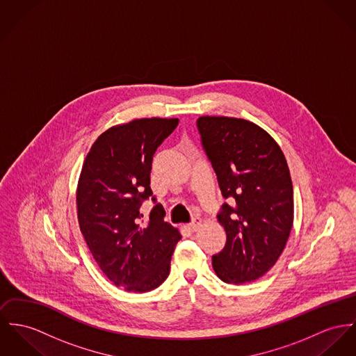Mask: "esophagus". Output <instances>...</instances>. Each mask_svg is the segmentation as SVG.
Here are the masks:
<instances>
[{
    "label": "esophagus",
    "mask_w": 356,
    "mask_h": 356,
    "mask_svg": "<svg viewBox=\"0 0 356 356\" xmlns=\"http://www.w3.org/2000/svg\"><path fill=\"white\" fill-rule=\"evenodd\" d=\"M200 225H202V219L195 218L192 220L191 223L188 225V229H190L191 232H196V230L200 227Z\"/></svg>",
    "instance_id": "34e87169"
}]
</instances>
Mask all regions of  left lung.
Here are the masks:
<instances>
[{"label":"left lung","mask_w":356,"mask_h":356,"mask_svg":"<svg viewBox=\"0 0 356 356\" xmlns=\"http://www.w3.org/2000/svg\"><path fill=\"white\" fill-rule=\"evenodd\" d=\"M196 126L222 196L234 203L217 216L226 244L213 268L225 283L253 282L274 267L293 227L287 161L274 138L245 119L200 116Z\"/></svg>","instance_id":"left-lung-1"}]
</instances>
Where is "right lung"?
Masks as SVG:
<instances>
[{
  "mask_svg": "<svg viewBox=\"0 0 356 356\" xmlns=\"http://www.w3.org/2000/svg\"><path fill=\"white\" fill-rule=\"evenodd\" d=\"M179 119L145 118L113 126L95 140L77 186V216L93 259L111 282L127 291L157 289L169 275L180 232L156 203L143 224L141 202L152 196L150 170L157 147Z\"/></svg>",
  "mask_w": 356,
  "mask_h": 356,
  "instance_id": "1",
  "label": "right lung"
}]
</instances>
